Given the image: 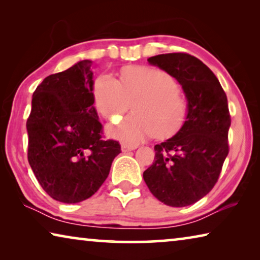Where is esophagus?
I'll return each mask as SVG.
<instances>
[{"instance_id": "esophagus-1", "label": "esophagus", "mask_w": 260, "mask_h": 260, "mask_svg": "<svg viewBox=\"0 0 260 260\" xmlns=\"http://www.w3.org/2000/svg\"><path fill=\"white\" fill-rule=\"evenodd\" d=\"M136 147H132V146H127V144H122L121 146V151L122 152H128L132 150H135Z\"/></svg>"}]
</instances>
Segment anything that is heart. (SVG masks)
Returning <instances> with one entry per match:
<instances>
[{"instance_id": "b5f03b06", "label": "heart", "mask_w": 260, "mask_h": 260, "mask_svg": "<svg viewBox=\"0 0 260 260\" xmlns=\"http://www.w3.org/2000/svg\"><path fill=\"white\" fill-rule=\"evenodd\" d=\"M93 98L99 113L111 122L119 121L134 103L135 114L108 129L111 138L131 146L152 134L158 139L173 135L187 117L186 101L175 79L157 68H126L121 82L110 73L101 74Z\"/></svg>"}]
</instances>
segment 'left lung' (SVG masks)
Returning a JSON list of instances; mask_svg holds the SVG:
<instances>
[{
	"label": "left lung",
	"mask_w": 260,
	"mask_h": 260,
	"mask_svg": "<svg viewBox=\"0 0 260 260\" xmlns=\"http://www.w3.org/2000/svg\"><path fill=\"white\" fill-rule=\"evenodd\" d=\"M148 61L181 85L187 117L177 134L156 144L155 160L143 179L161 203L183 208L203 199L218 181L230 151L227 96L214 73L191 55L162 54Z\"/></svg>",
	"instance_id": "1"
}]
</instances>
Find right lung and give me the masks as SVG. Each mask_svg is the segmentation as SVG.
I'll list each match as a JSON object with an SVG mask.
<instances>
[{
	"mask_svg": "<svg viewBox=\"0 0 260 260\" xmlns=\"http://www.w3.org/2000/svg\"><path fill=\"white\" fill-rule=\"evenodd\" d=\"M93 61H78L47 77L33 93L26 122L28 162L48 195L61 203H79L108 178L120 144L102 139L94 107Z\"/></svg>",
	"mask_w": 260,
	"mask_h": 260,
	"instance_id": "1",
	"label": "right lung"
}]
</instances>
